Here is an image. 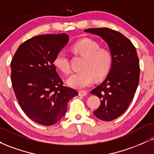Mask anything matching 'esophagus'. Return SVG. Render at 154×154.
Masks as SVG:
<instances>
[{
  "instance_id": "obj_1",
  "label": "esophagus",
  "mask_w": 154,
  "mask_h": 154,
  "mask_svg": "<svg viewBox=\"0 0 154 154\" xmlns=\"http://www.w3.org/2000/svg\"><path fill=\"white\" fill-rule=\"evenodd\" d=\"M88 95V93L85 91H79V95L80 96H86Z\"/></svg>"
}]
</instances>
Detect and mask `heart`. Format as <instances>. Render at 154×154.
Segmentation results:
<instances>
[{
    "instance_id": "obj_1",
    "label": "heart",
    "mask_w": 154,
    "mask_h": 154,
    "mask_svg": "<svg viewBox=\"0 0 154 154\" xmlns=\"http://www.w3.org/2000/svg\"><path fill=\"white\" fill-rule=\"evenodd\" d=\"M73 50L85 58L81 72L72 75L67 80L72 87L82 89L91 85L94 79L101 80L109 75L113 62V56L111 51L100 45L94 40L85 38L77 42ZM54 66L63 73L71 72L68 55L64 51H60L55 56Z\"/></svg>"
}]
</instances>
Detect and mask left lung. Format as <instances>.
Returning <instances> with one entry per match:
<instances>
[{"mask_svg":"<svg viewBox=\"0 0 154 154\" xmlns=\"http://www.w3.org/2000/svg\"><path fill=\"white\" fill-rule=\"evenodd\" d=\"M86 32L103 38L110 49L113 62L109 75L91 94L100 98V105L93 114L103 121H111L128 109L139 83L140 66L132 42L119 32L109 28H90Z\"/></svg>","mask_w":154,"mask_h":154,"instance_id":"1","label":"left lung"}]
</instances>
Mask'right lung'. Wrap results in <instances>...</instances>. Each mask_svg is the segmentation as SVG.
Here are the masks:
<instances>
[{
  "instance_id": "1",
  "label": "right lung",
  "mask_w": 154,
  "mask_h": 154,
  "mask_svg": "<svg viewBox=\"0 0 154 154\" xmlns=\"http://www.w3.org/2000/svg\"><path fill=\"white\" fill-rule=\"evenodd\" d=\"M68 35H37L19 45L11 60L12 86L19 106L35 122L51 126L64 116L69 100L78 95L63 85L54 60Z\"/></svg>"
}]
</instances>
